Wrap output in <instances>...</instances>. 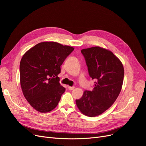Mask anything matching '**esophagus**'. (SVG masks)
Listing matches in <instances>:
<instances>
[{"instance_id": "34e87169", "label": "esophagus", "mask_w": 146, "mask_h": 146, "mask_svg": "<svg viewBox=\"0 0 146 146\" xmlns=\"http://www.w3.org/2000/svg\"><path fill=\"white\" fill-rule=\"evenodd\" d=\"M68 90H74V87H70V86H68Z\"/></svg>"}]
</instances>
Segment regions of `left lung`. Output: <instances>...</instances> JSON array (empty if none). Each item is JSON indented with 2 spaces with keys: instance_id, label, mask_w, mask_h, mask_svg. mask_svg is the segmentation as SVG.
Listing matches in <instances>:
<instances>
[{
  "instance_id": "8db88e82",
  "label": "left lung",
  "mask_w": 146,
  "mask_h": 146,
  "mask_svg": "<svg viewBox=\"0 0 146 146\" xmlns=\"http://www.w3.org/2000/svg\"><path fill=\"white\" fill-rule=\"evenodd\" d=\"M90 76L94 79V88L84 91L76 100L79 110L89 117L98 116L114 103L119 95L124 78V68L113 53L100 47L81 50Z\"/></svg>"
}]
</instances>
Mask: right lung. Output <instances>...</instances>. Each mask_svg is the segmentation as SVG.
<instances>
[{
	"label": "right lung",
	"mask_w": 146,
	"mask_h": 146,
	"mask_svg": "<svg viewBox=\"0 0 146 146\" xmlns=\"http://www.w3.org/2000/svg\"><path fill=\"white\" fill-rule=\"evenodd\" d=\"M74 48L42 42L27 51L20 64V85L29 104L40 112L55 108L66 88L59 84L61 66Z\"/></svg>",
	"instance_id": "obj_1"
}]
</instances>
